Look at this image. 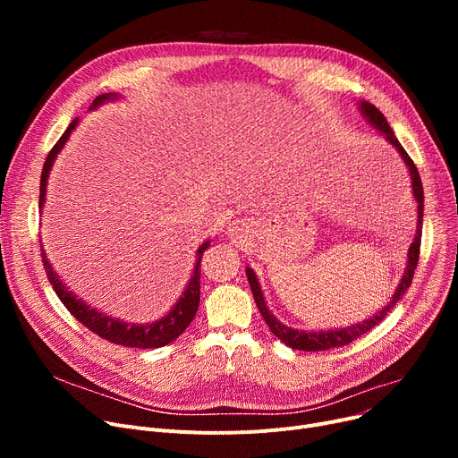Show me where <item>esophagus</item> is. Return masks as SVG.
<instances>
[{
    "label": "esophagus",
    "mask_w": 458,
    "mask_h": 458,
    "mask_svg": "<svg viewBox=\"0 0 458 458\" xmlns=\"http://www.w3.org/2000/svg\"><path fill=\"white\" fill-rule=\"evenodd\" d=\"M230 232H237V228H235V226H232V230H230Z\"/></svg>",
    "instance_id": "1"
}]
</instances>
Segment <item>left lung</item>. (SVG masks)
<instances>
[{
  "instance_id": "left-lung-1",
  "label": "left lung",
  "mask_w": 458,
  "mask_h": 458,
  "mask_svg": "<svg viewBox=\"0 0 458 458\" xmlns=\"http://www.w3.org/2000/svg\"><path fill=\"white\" fill-rule=\"evenodd\" d=\"M360 109H362V114L368 118V123L377 128L382 135H386V139L394 144L395 150L401 154L403 161L408 166V173H411L412 178V191H414V199L418 202V230H416V237H414V243L408 249V259H406V269L404 275L397 285V290L394 293V297L390 299V302L384 306L380 311H377L375 316H371L366 321H360L356 325L345 327V328H335V330H321V332H314V330H297L287 327L284 323H280L266 304V299H263L261 293V287L259 282L254 275V271L250 267H247V278L250 284V290L256 301V306L259 310L261 318L266 319L267 327L271 328V332L276 335L280 342H284L287 347L297 349V351H328V349H335V347H344L352 344L360 335H364L366 332H369L373 327H377L384 318H386L390 311L394 310V306L397 304L399 299H403L404 292L411 287L412 278H414V271L418 267V259H420V245H421V225H423V185H421V178L418 168L414 165V161L411 159V156L406 154V150L401 147V142L395 139L394 130L390 128L386 116H384L373 104L369 102H362L360 104Z\"/></svg>"
}]
</instances>
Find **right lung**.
I'll list each match as a JSON object with an SVG mask.
<instances>
[{"label": "right lung", "instance_id": "right-lung-1", "mask_svg": "<svg viewBox=\"0 0 458 458\" xmlns=\"http://www.w3.org/2000/svg\"><path fill=\"white\" fill-rule=\"evenodd\" d=\"M118 96L114 92H106L96 96L92 107H98L100 104L107 102V100H116ZM78 118H74L70 123V126L66 128V131L63 133V137L55 142V147L47 154L44 166H42V174H40V197H38V208L42 209L44 206V199H46V185H47V176H50L52 165L57 157V154L63 150L64 142L68 140L72 130L76 128ZM209 247V242L202 243V247L197 250V266L195 271H192V276L185 287L183 295L178 299V302L174 304V308L168 311V314L154 323H147V325H135V323H124L120 319H114L111 316L102 314L96 308H90L89 304H85L81 299H78L74 293L68 292V287L59 280L57 273L52 269L50 261H47L44 249L40 247V254H42V263L44 269L47 275V280L54 285V292L57 293V297L61 299V302L68 308V311L74 316L83 327H87L90 332H94L100 338L114 344V345H124V347H135V349H156V347H163L166 344L174 342L178 335L189 327V323L195 318L199 304H200V261H202V254L204 250Z\"/></svg>", "mask_w": 458, "mask_h": 458}]
</instances>
